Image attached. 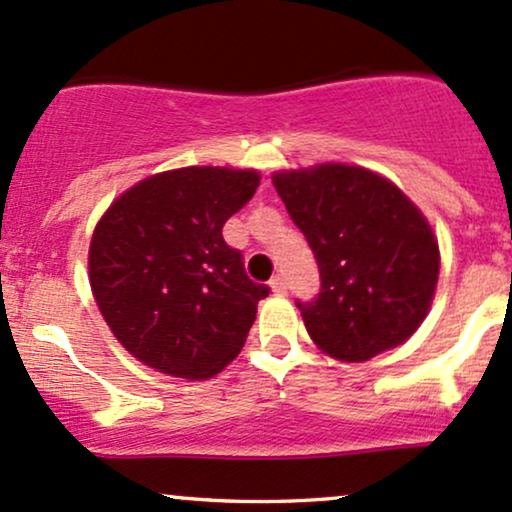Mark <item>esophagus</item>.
Segmentation results:
<instances>
[{
    "instance_id": "34e87169",
    "label": "esophagus",
    "mask_w": 512,
    "mask_h": 512,
    "mask_svg": "<svg viewBox=\"0 0 512 512\" xmlns=\"http://www.w3.org/2000/svg\"><path fill=\"white\" fill-rule=\"evenodd\" d=\"M269 286H272L274 293H286V279L281 274L272 276V281H269Z\"/></svg>"
}]
</instances>
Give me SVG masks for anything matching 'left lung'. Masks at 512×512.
I'll return each mask as SVG.
<instances>
[{
    "label": "left lung",
    "mask_w": 512,
    "mask_h": 512,
    "mask_svg": "<svg viewBox=\"0 0 512 512\" xmlns=\"http://www.w3.org/2000/svg\"><path fill=\"white\" fill-rule=\"evenodd\" d=\"M272 180L320 269V293L296 301L310 339L354 363L407 342L431 308L440 269L424 214L358 166L322 163Z\"/></svg>",
    "instance_id": "obj_1"
}]
</instances>
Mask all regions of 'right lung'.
Returning a JSON list of instances; mask_svg holds the SVG:
<instances>
[{
    "label": "right lung",
    "instance_id": "1",
    "mask_svg": "<svg viewBox=\"0 0 512 512\" xmlns=\"http://www.w3.org/2000/svg\"><path fill=\"white\" fill-rule=\"evenodd\" d=\"M257 185V170H168L129 187L98 221L88 250L93 298L117 342L146 366L207 380L240 354L269 286L245 274L221 228Z\"/></svg>",
    "mask_w": 512,
    "mask_h": 512
}]
</instances>
